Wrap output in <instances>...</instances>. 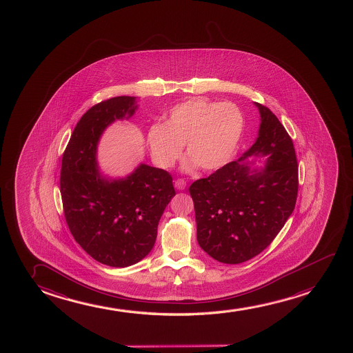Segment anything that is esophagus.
<instances>
[{"mask_svg":"<svg viewBox=\"0 0 353 353\" xmlns=\"http://www.w3.org/2000/svg\"><path fill=\"white\" fill-rule=\"evenodd\" d=\"M174 186H175V189L183 191V190L186 189V181L184 179H176L174 183Z\"/></svg>","mask_w":353,"mask_h":353,"instance_id":"esophagus-1","label":"esophagus"}]
</instances>
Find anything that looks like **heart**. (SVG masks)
Masks as SVG:
<instances>
[{"label":"heart","instance_id":"1","mask_svg":"<svg viewBox=\"0 0 353 353\" xmlns=\"http://www.w3.org/2000/svg\"><path fill=\"white\" fill-rule=\"evenodd\" d=\"M245 128L239 105L194 98L173 106L165 123H154L146 135L150 154L161 168L180 159L186 143L191 156L185 169L215 170L232 159Z\"/></svg>","mask_w":353,"mask_h":353}]
</instances>
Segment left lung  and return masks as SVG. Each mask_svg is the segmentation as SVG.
<instances>
[{
    "mask_svg": "<svg viewBox=\"0 0 353 353\" xmlns=\"http://www.w3.org/2000/svg\"><path fill=\"white\" fill-rule=\"evenodd\" d=\"M261 123L253 146L190 186L199 247L223 263H241L268 248L293 213L299 189L293 140L271 110L255 103ZM268 157L267 168L250 174L240 161Z\"/></svg>",
    "mask_w": 353,
    "mask_h": 353,
    "instance_id": "1",
    "label": "left lung"
}]
</instances>
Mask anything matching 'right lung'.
<instances>
[{"label": "right lung", "instance_id": "right-lung-1", "mask_svg": "<svg viewBox=\"0 0 353 353\" xmlns=\"http://www.w3.org/2000/svg\"><path fill=\"white\" fill-rule=\"evenodd\" d=\"M135 109V98L125 95L92 106L76 124L61 159L60 194L70 232L85 253L112 268L134 265L151 252L159 219L175 196L172 175L146 164L124 179L100 175V135Z\"/></svg>", "mask_w": 353, "mask_h": 353}]
</instances>
